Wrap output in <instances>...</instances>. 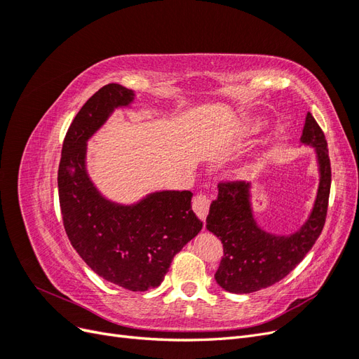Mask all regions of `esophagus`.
<instances>
[{"instance_id":"obj_1","label":"esophagus","mask_w":359,"mask_h":359,"mask_svg":"<svg viewBox=\"0 0 359 359\" xmlns=\"http://www.w3.org/2000/svg\"><path fill=\"white\" fill-rule=\"evenodd\" d=\"M210 206H211V198L208 196V194L199 193V194H196V196H194V199H193V211L196 212L202 220H205L206 215H208Z\"/></svg>"}]
</instances>
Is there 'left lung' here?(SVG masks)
<instances>
[{
	"label": "left lung",
	"instance_id": "8db88e82",
	"mask_svg": "<svg viewBox=\"0 0 359 359\" xmlns=\"http://www.w3.org/2000/svg\"><path fill=\"white\" fill-rule=\"evenodd\" d=\"M301 140L316 148L320 182L314 208L301 229L289 236L264 232L256 224L248 201V184L222 181L219 196L211 203L206 227L223 244V257L215 281L232 293H252L283 280L316 243L327 220L331 189L328 144L316 119L309 112Z\"/></svg>",
	"mask_w": 359,
	"mask_h": 359
}]
</instances>
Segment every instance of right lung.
<instances>
[{"label": "right lung", "mask_w": 359, "mask_h": 359, "mask_svg": "<svg viewBox=\"0 0 359 359\" xmlns=\"http://www.w3.org/2000/svg\"><path fill=\"white\" fill-rule=\"evenodd\" d=\"M132 100V90L109 83L81 107L64 137L58 196L64 229L85 264L114 285L145 292L161 283L202 222L191 210V191H160L123 206L103 199L86 175V139L115 107Z\"/></svg>", "instance_id": "1"}]
</instances>
